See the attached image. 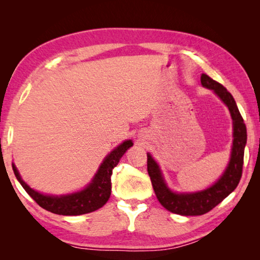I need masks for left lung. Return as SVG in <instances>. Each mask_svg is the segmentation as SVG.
<instances>
[{"label": "left lung", "mask_w": 260, "mask_h": 260, "mask_svg": "<svg viewBox=\"0 0 260 260\" xmlns=\"http://www.w3.org/2000/svg\"><path fill=\"white\" fill-rule=\"evenodd\" d=\"M201 82L204 87L213 89L214 93L227 105L233 119V125H234V141H233L231 161L222 177L212 187L203 191L192 193L173 192L167 188L157 162L147 153L148 173L151 179L157 200L170 212L181 215H202L215 208L237 187L242 177V170H243L246 127L235 100L221 83L213 80L208 74H202Z\"/></svg>", "instance_id": "8db88e82"}]
</instances>
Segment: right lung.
<instances>
[{"instance_id":"obj_1","label":"right lung","mask_w":260,"mask_h":260,"mask_svg":"<svg viewBox=\"0 0 260 260\" xmlns=\"http://www.w3.org/2000/svg\"><path fill=\"white\" fill-rule=\"evenodd\" d=\"M133 146L131 140L122 142L113 151L107 156L102 165L96 173L95 178L89 186L86 187L82 191H79L71 195L65 196H48L33 190L28 187L17 171L16 166L12 164L15 175L26 192L37 202V203L47 211L61 215H80L93 212L107 203L111 195V175L114 166H117L120 158L128 148Z\"/></svg>"}]
</instances>
